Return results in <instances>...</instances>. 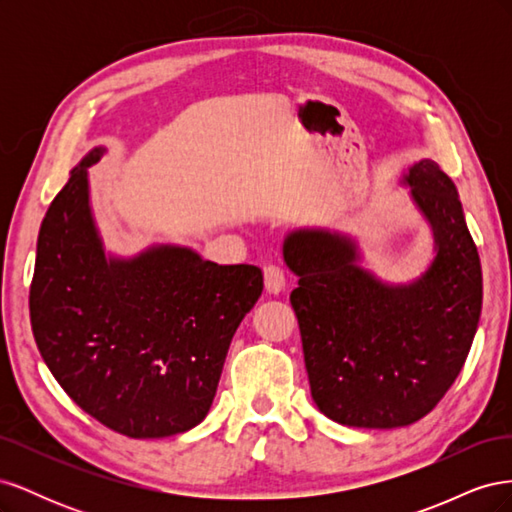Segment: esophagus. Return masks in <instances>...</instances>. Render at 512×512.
Returning a JSON list of instances; mask_svg holds the SVG:
<instances>
[{"label":"esophagus","instance_id":"esophagus-1","mask_svg":"<svg viewBox=\"0 0 512 512\" xmlns=\"http://www.w3.org/2000/svg\"><path fill=\"white\" fill-rule=\"evenodd\" d=\"M262 275H265V288L269 294H280L286 286V275L277 265H267L262 269Z\"/></svg>","mask_w":512,"mask_h":512}]
</instances>
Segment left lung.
<instances>
[{
  "instance_id": "1",
  "label": "left lung",
  "mask_w": 512,
  "mask_h": 512,
  "mask_svg": "<svg viewBox=\"0 0 512 512\" xmlns=\"http://www.w3.org/2000/svg\"><path fill=\"white\" fill-rule=\"evenodd\" d=\"M436 235L431 267L408 286H386L354 265V245L329 230H294L284 260L309 389L318 410L348 427L421 421L468 359L483 305V273L455 183L433 160L406 175Z\"/></svg>"
}]
</instances>
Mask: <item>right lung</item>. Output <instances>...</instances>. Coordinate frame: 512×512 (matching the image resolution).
Listing matches in <instances>:
<instances>
[{
	"label": "right lung",
	"mask_w": 512,
	"mask_h": 512,
	"mask_svg": "<svg viewBox=\"0 0 512 512\" xmlns=\"http://www.w3.org/2000/svg\"><path fill=\"white\" fill-rule=\"evenodd\" d=\"M102 153L72 170L42 220L32 331L76 406L128 438H166L207 416L262 273L168 245L106 260L87 196V168Z\"/></svg>",
	"instance_id": "obj_1"
}]
</instances>
